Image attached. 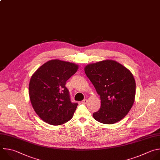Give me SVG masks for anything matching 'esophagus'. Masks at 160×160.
<instances>
[{
  "label": "esophagus",
  "mask_w": 160,
  "mask_h": 160,
  "mask_svg": "<svg viewBox=\"0 0 160 160\" xmlns=\"http://www.w3.org/2000/svg\"><path fill=\"white\" fill-rule=\"evenodd\" d=\"M87 99H83L82 101V103H87Z\"/></svg>",
  "instance_id": "34e87169"
}]
</instances>
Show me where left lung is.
Listing matches in <instances>:
<instances>
[{
	"instance_id": "1",
	"label": "left lung",
	"mask_w": 160,
	"mask_h": 160,
	"mask_svg": "<svg viewBox=\"0 0 160 160\" xmlns=\"http://www.w3.org/2000/svg\"><path fill=\"white\" fill-rule=\"evenodd\" d=\"M85 72L100 97V108L93 113V118L105 124L122 119L135 98L136 82L131 72L110 60L89 64L85 67Z\"/></svg>"
}]
</instances>
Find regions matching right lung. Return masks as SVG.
<instances>
[{"mask_svg": "<svg viewBox=\"0 0 160 160\" xmlns=\"http://www.w3.org/2000/svg\"><path fill=\"white\" fill-rule=\"evenodd\" d=\"M78 67L73 63L52 60L32 75L29 85L30 100L36 113L46 123L58 126L72 118L78 103L71 102L65 85Z\"/></svg>", "mask_w": 160, "mask_h": 160, "instance_id": "right-lung-1", "label": "right lung"}]
</instances>
